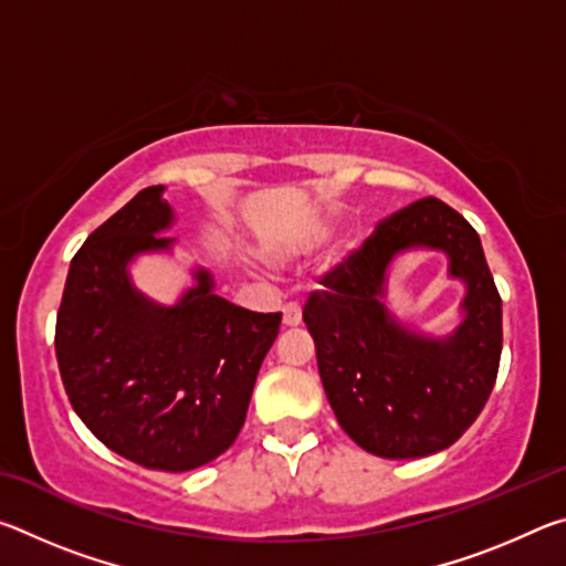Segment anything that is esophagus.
<instances>
[{
  "label": "esophagus",
  "instance_id": "34e87169",
  "mask_svg": "<svg viewBox=\"0 0 566 566\" xmlns=\"http://www.w3.org/2000/svg\"><path fill=\"white\" fill-rule=\"evenodd\" d=\"M284 324L286 327H296V324L302 322V306L296 304V302H290V304H284Z\"/></svg>",
  "mask_w": 566,
  "mask_h": 566
}]
</instances>
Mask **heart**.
Here are the masks:
<instances>
[{"instance_id": "1", "label": "heart", "mask_w": 566, "mask_h": 566, "mask_svg": "<svg viewBox=\"0 0 566 566\" xmlns=\"http://www.w3.org/2000/svg\"><path fill=\"white\" fill-rule=\"evenodd\" d=\"M324 237H327V232H324V229H319V232H312L310 237H304V239H302V242H300V249H302V252H306V249L317 247Z\"/></svg>"}]
</instances>
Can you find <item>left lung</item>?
Masks as SVG:
<instances>
[{
	"instance_id": "left-lung-1",
	"label": "left lung",
	"mask_w": 566,
	"mask_h": 566,
	"mask_svg": "<svg viewBox=\"0 0 566 566\" xmlns=\"http://www.w3.org/2000/svg\"><path fill=\"white\" fill-rule=\"evenodd\" d=\"M409 245L442 248L450 273L468 284L465 322L452 338H419L380 304L386 266ZM319 284L302 317L344 432L385 459L452 447L484 409L502 357V296L474 227L442 199H417L377 222Z\"/></svg>"
}]
</instances>
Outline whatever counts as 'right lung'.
I'll use <instances>...</instances> for the list:
<instances>
[{"instance_id": "obj_1", "label": "right lung", "mask_w": 566, "mask_h": 566, "mask_svg": "<svg viewBox=\"0 0 566 566\" xmlns=\"http://www.w3.org/2000/svg\"><path fill=\"white\" fill-rule=\"evenodd\" d=\"M165 187L142 189L94 229L66 274L54 349L66 397L112 452L159 472H187L234 444L282 312H249L197 286L159 306L129 284L134 254L169 249Z\"/></svg>"}]
</instances>
